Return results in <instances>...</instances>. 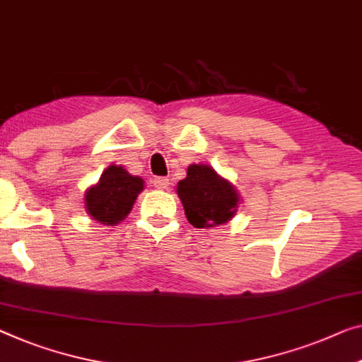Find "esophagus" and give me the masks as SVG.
Masks as SVG:
<instances>
[{
  "mask_svg": "<svg viewBox=\"0 0 362 362\" xmlns=\"http://www.w3.org/2000/svg\"><path fill=\"white\" fill-rule=\"evenodd\" d=\"M153 183L158 190H167L169 188V179H165V177H156Z\"/></svg>",
  "mask_w": 362,
  "mask_h": 362,
  "instance_id": "1",
  "label": "esophagus"
}]
</instances>
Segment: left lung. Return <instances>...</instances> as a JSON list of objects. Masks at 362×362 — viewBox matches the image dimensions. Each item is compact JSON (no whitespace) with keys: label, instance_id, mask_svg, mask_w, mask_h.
I'll return each mask as SVG.
<instances>
[{"label":"left lung","instance_id":"left-lung-1","mask_svg":"<svg viewBox=\"0 0 362 362\" xmlns=\"http://www.w3.org/2000/svg\"><path fill=\"white\" fill-rule=\"evenodd\" d=\"M177 195L193 228H219L230 221L240 204L239 192L211 165L192 164L187 177L177 183Z\"/></svg>","mask_w":362,"mask_h":362}]
</instances>
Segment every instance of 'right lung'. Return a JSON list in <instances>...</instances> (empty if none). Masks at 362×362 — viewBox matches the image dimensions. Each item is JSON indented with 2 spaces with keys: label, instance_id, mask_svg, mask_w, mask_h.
Returning <instances> with one entry per match:
<instances>
[{
  "label": "right lung",
  "instance_id": "right-lung-1",
  "mask_svg": "<svg viewBox=\"0 0 362 362\" xmlns=\"http://www.w3.org/2000/svg\"><path fill=\"white\" fill-rule=\"evenodd\" d=\"M143 190L141 177L132 175L123 165L112 164L102 172L99 182L86 190V213L97 223L115 226L129 214Z\"/></svg>",
  "mask_w": 362,
  "mask_h": 362
}]
</instances>
